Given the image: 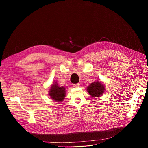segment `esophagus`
<instances>
[{"mask_svg":"<svg viewBox=\"0 0 148 148\" xmlns=\"http://www.w3.org/2000/svg\"><path fill=\"white\" fill-rule=\"evenodd\" d=\"M79 83H76V84H73V87H78V86H79Z\"/></svg>","mask_w":148,"mask_h":148,"instance_id":"obj_1","label":"esophagus"}]
</instances>
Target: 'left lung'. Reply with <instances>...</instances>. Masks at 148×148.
I'll list each match as a JSON object with an SVG mask.
<instances>
[{
  "label": "left lung",
  "instance_id": "8db88e82",
  "mask_svg": "<svg viewBox=\"0 0 148 148\" xmlns=\"http://www.w3.org/2000/svg\"><path fill=\"white\" fill-rule=\"evenodd\" d=\"M87 91L92 97H99L104 92V86L101 83L96 82L89 85Z\"/></svg>",
  "mask_w": 148,
  "mask_h": 148
}]
</instances>
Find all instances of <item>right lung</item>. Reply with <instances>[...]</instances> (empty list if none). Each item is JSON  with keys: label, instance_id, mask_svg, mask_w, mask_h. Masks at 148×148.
Listing matches in <instances>:
<instances>
[{"label": "right lung", "instance_id": "add662e5", "mask_svg": "<svg viewBox=\"0 0 148 148\" xmlns=\"http://www.w3.org/2000/svg\"><path fill=\"white\" fill-rule=\"evenodd\" d=\"M49 95L52 99L57 102H60L65 97V89L64 87H59L57 83L52 84L49 91Z\"/></svg>", "mask_w": 148, "mask_h": 148}]
</instances>
